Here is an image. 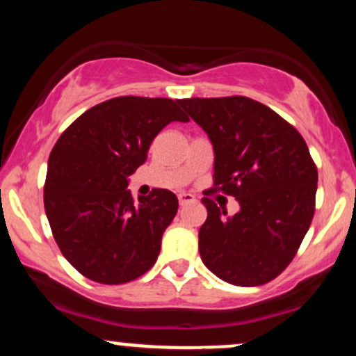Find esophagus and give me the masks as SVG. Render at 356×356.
Segmentation results:
<instances>
[{"mask_svg": "<svg viewBox=\"0 0 356 356\" xmlns=\"http://www.w3.org/2000/svg\"><path fill=\"white\" fill-rule=\"evenodd\" d=\"M192 202H195V197L192 194H186V192L179 194V204H181V206H187V204Z\"/></svg>", "mask_w": 356, "mask_h": 356, "instance_id": "obj_1", "label": "esophagus"}]
</instances>
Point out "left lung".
Instances as JSON below:
<instances>
[{
  "label": "left lung",
  "instance_id": "8db88e82",
  "mask_svg": "<svg viewBox=\"0 0 356 356\" xmlns=\"http://www.w3.org/2000/svg\"><path fill=\"white\" fill-rule=\"evenodd\" d=\"M214 149V189L236 197L227 216L204 197L199 252L226 283H269L295 257L314 214L318 170L305 138L275 110L248 97L184 99Z\"/></svg>",
  "mask_w": 356,
  "mask_h": 356
}]
</instances>
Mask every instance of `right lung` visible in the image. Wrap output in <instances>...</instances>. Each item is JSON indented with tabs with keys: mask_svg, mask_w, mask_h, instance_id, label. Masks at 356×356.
I'll use <instances>...</instances> for the list:
<instances>
[{
	"mask_svg": "<svg viewBox=\"0 0 356 356\" xmlns=\"http://www.w3.org/2000/svg\"><path fill=\"white\" fill-rule=\"evenodd\" d=\"M177 104L117 97L81 113L53 147L44 212L61 254L88 280L129 283L157 261L177 197L154 189L136 202L127 186L155 136L170 122L189 120Z\"/></svg>",
	"mask_w": 356,
	"mask_h": 356,
	"instance_id": "1",
	"label": "right lung"
}]
</instances>
